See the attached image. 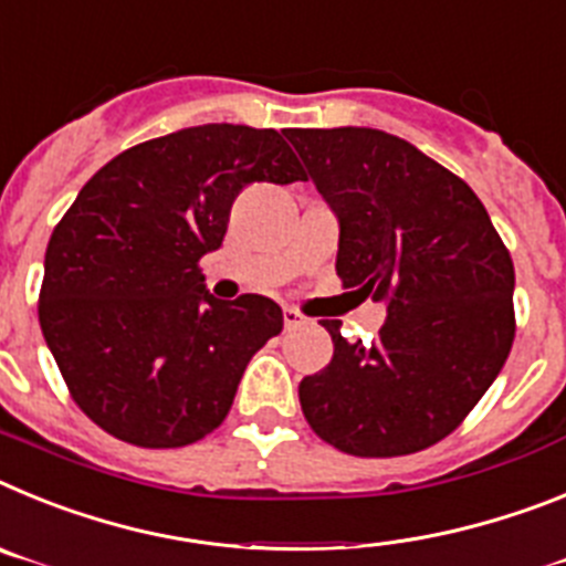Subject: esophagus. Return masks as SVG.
<instances>
[{
	"label": "esophagus",
	"instance_id": "1",
	"mask_svg": "<svg viewBox=\"0 0 566 566\" xmlns=\"http://www.w3.org/2000/svg\"><path fill=\"white\" fill-rule=\"evenodd\" d=\"M282 316H284V327H287V331H293V327H302L304 324V316L298 311H293V307H284Z\"/></svg>",
	"mask_w": 566,
	"mask_h": 566
}]
</instances>
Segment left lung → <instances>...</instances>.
<instances>
[{
    "label": "left lung",
    "mask_w": 566,
    "mask_h": 566,
    "mask_svg": "<svg viewBox=\"0 0 566 566\" xmlns=\"http://www.w3.org/2000/svg\"><path fill=\"white\" fill-rule=\"evenodd\" d=\"M287 139L338 219L344 287L387 304L376 342H347L298 385L304 419L350 455L419 453L464 421L515 336V270L467 181L416 145L373 127Z\"/></svg>",
    "instance_id": "1"
}]
</instances>
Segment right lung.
<instances>
[{
  "label": "right lung",
  "mask_w": 566,
  "mask_h": 566,
  "mask_svg": "<svg viewBox=\"0 0 566 566\" xmlns=\"http://www.w3.org/2000/svg\"><path fill=\"white\" fill-rule=\"evenodd\" d=\"M298 179L276 130L199 125L130 147L78 190L48 242L39 324L87 419L154 450L222 424L284 316L255 293L210 296L199 262L248 185Z\"/></svg>",
  "instance_id": "1"
}]
</instances>
